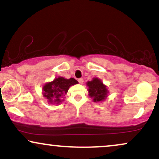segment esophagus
<instances>
[{"instance_id": "34e87169", "label": "esophagus", "mask_w": 159, "mask_h": 159, "mask_svg": "<svg viewBox=\"0 0 159 159\" xmlns=\"http://www.w3.org/2000/svg\"><path fill=\"white\" fill-rule=\"evenodd\" d=\"M78 82H79V83L81 84H83L84 79H83V78H79V79H78Z\"/></svg>"}]
</instances>
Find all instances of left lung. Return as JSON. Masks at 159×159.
<instances>
[{
  "mask_svg": "<svg viewBox=\"0 0 159 159\" xmlns=\"http://www.w3.org/2000/svg\"><path fill=\"white\" fill-rule=\"evenodd\" d=\"M88 87V95L93 98L94 102H100L106 99L109 91L106 85L103 84L101 79L98 78H93L92 81L87 82Z\"/></svg>",
  "mask_w": 159,
  "mask_h": 159,
  "instance_id": "left-lung-1",
  "label": "left lung"
}]
</instances>
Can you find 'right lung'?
Instances as JSON below:
<instances>
[{
  "instance_id": "add662e5",
  "label": "right lung",
  "mask_w": 159,
  "mask_h": 159,
  "mask_svg": "<svg viewBox=\"0 0 159 159\" xmlns=\"http://www.w3.org/2000/svg\"><path fill=\"white\" fill-rule=\"evenodd\" d=\"M78 81L73 78L69 79L59 76L52 81L48 82L43 87V96L48 100L49 104L61 103L64 100V96L71 86L77 84Z\"/></svg>"
}]
</instances>
